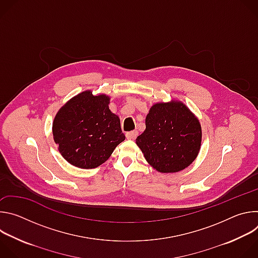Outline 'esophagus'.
Masks as SVG:
<instances>
[{"mask_svg":"<svg viewBox=\"0 0 258 258\" xmlns=\"http://www.w3.org/2000/svg\"><path fill=\"white\" fill-rule=\"evenodd\" d=\"M137 136H138V132H137V131L128 132V133L125 134V137H126V139H128V140H134V139L137 138Z\"/></svg>","mask_w":258,"mask_h":258,"instance_id":"esophagus-1","label":"esophagus"}]
</instances>
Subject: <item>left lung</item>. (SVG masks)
I'll return each mask as SVG.
<instances>
[{
    "label": "left lung",
    "instance_id": "1",
    "mask_svg": "<svg viewBox=\"0 0 258 258\" xmlns=\"http://www.w3.org/2000/svg\"><path fill=\"white\" fill-rule=\"evenodd\" d=\"M199 120L180 102L157 103L146 117V130L136 143L156 170L177 172L197 157L201 145Z\"/></svg>",
    "mask_w": 258,
    "mask_h": 258
}]
</instances>
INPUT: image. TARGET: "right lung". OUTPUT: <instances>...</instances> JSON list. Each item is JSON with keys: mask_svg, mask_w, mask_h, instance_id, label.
Listing matches in <instances>:
<instances>
[{"mask_svg": "<svg viewBox=\"0 0 258 258\" xmlns=\"http://www.w3.org/2000/svg\"><path fill=\"white\" fill-rule=\"evenodd\" d=\"M109 98L84 92L67 102L53 123L54 141L70 164L95 168L104 163L124 141L117 115L110 111Z\"/></svg>", "mask_w": 258, "mask_h": 258, "instance_id": "right-lung-1", "label": "right lung"}]
</instances>
